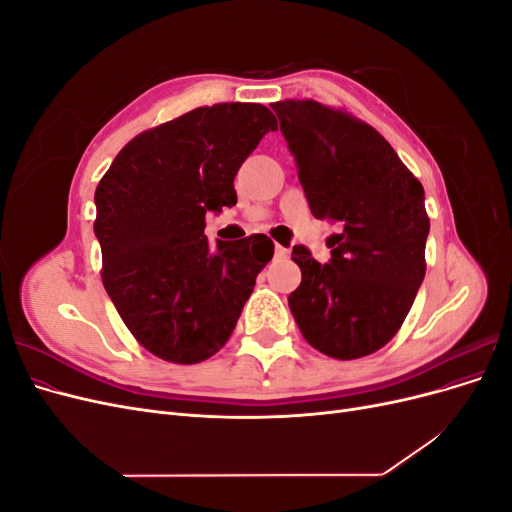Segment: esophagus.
Segmentation results:
<instances>
[{
  "mask_svg": "<svg viewBox=\"0 0 512 512\" xmlns=\"http://www.w3.org/2000/svg\"><path fill=\"white\" fill-rule=\"evenodd\" d=\"M288 250L286 247H282V245H275V258H288Z\"/></svg>",
  "mask_w": 512,
  "mask_h": 512,
  "instance_id": "1",
  "label": "esophagus"
}]
</instances>
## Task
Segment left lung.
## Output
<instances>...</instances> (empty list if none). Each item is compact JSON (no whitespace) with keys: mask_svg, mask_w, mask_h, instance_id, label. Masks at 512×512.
Masks as SVG:
<instances>
[{"mask_svg":"<svg viewBox=\"0 0 512 512\" xmlns=\"http://www.w3.org/2000/svg\"><path fill=\"white\" fill-rule=\"evenodd\" d=\"M314 218L337 222L331 260L294 245L288 305L307 344L339 361L389 344L425 277V190L384 136L314 100L271 104Z\"/></svg>","mask_w":512,"mask_h":512,"instance_id":"left-lung-1","label":"left lung"}]
</instances>
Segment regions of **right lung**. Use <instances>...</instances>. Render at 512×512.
I'll return each mask as SVG.
<instances>
[{
    "instance_id": "obj_1",
    "label": "right lung",
    "mask_w": 512,
    "mask_h": 512,
    "mask_svg": "<svg viewBox=\"0 0 512 512\" xmlns=\"http://www.w3.org/2000/svg\"><path fill=\"white\" fill-rule=\"evenodd\" d=\"M271 130L262 104L200 106L134 136L98 183L102 284L136 342L168 363L218 352L273 258L267 235L215 250L205 237V215L237 205L232 181Z\"/></svg>"
}]
</instances>
